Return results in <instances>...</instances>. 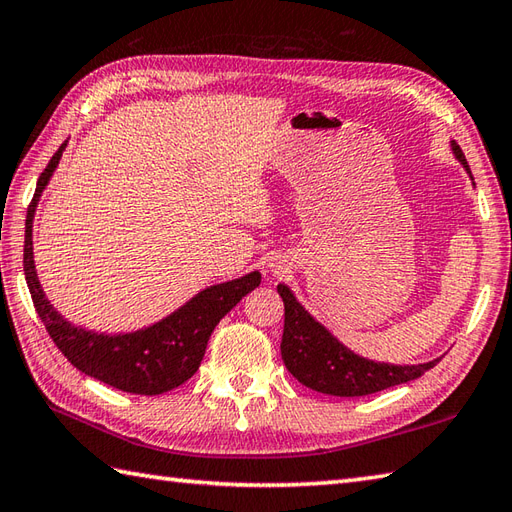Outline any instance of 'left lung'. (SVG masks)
Returning a JSON list of instances; mask_svg holds the SVG:
<instances>
[{"instance_id":"1","label":"left lung","mask_w":512,"mask_h":512,"mask_svg":"<svg viewBox=\"0 0 512 512\" xmlns=\"http://www.w3.org/2000/svg\"><path fill=\"white\" fill-rule=\"evenodd\" d=\"M451 149L471 176L469 162H466L455 140H451ZM277 292L284 299L286 314L284 336H281V358H284L288 372L301 385L321 391V394L343 398L376 394V391L420 378L440 361V358H436V361L420 365H389L369 361V358L347 350L317 319L310 317V312L295 299L288 286L279 284Z\"/></svg>"}]
</instances>
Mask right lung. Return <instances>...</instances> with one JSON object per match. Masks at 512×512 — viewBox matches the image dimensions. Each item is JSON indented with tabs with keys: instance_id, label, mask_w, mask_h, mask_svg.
I'll use <instances>...</instances> for the list:
<instances>
[{
	"instance_id": "add662e5",
	"label": "right lung",
	"mask_w": 512,
	"mask_h": 512,
	"mask_svg": "<svg viewBox=\"0 0 512 512\" xmlns=\"http://www.w3.org/2000/svg\"><path fill=\"white\" fill-rule=\"evenodd\" d=\"M68 140L57 149L48 167L37 180L35 195L26 215L24 239V275L39 319L46 325L50 339L68 361L101 383L129 394L158 396L180 387L198 372L206 352V343L226 312H231L242 297L262 284V275L248 273L226 284H217L198 292L169 317L129 334H99L76 328L50 306L37 279L32 259V217L41 191L57 169Z\"/></svg>"
}]
</instances>
